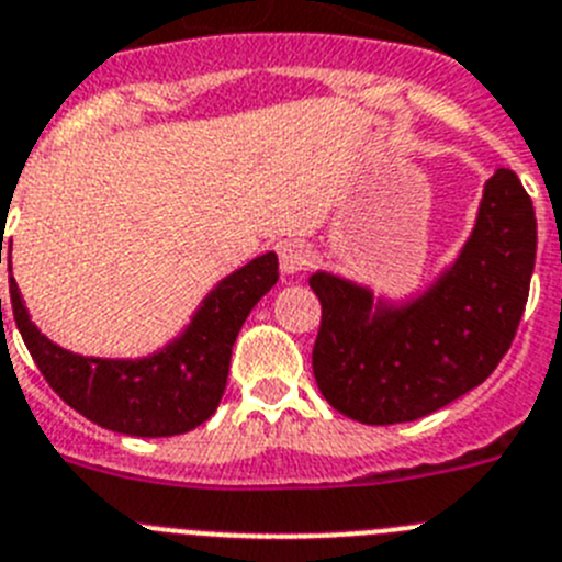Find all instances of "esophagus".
Returning a JSON list of instances; mask_svg holds the SVG:
<instances>
[{
    "label": "esophagus",
    "mask_w": 562,
    "mask_h": 562,
    "mask_svg": "<svg viewBox=\"0 0 562 562\" xmlns=\"http://www.w3.org/2000/svg\"><path fill=\"white\" fill-rule=\"evenodd\" d=\"M308 247L301 245V241H284V245L278 247V261H281V272L284 276H301L303 270L308 267Z\"/></svg>",
    "instance_id": "1"
}]
</instances>
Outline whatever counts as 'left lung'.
<instances>
[{"label":"left lung","instance_id":"obj_1","mask_svg":"<svg viewBox=\"0 0 562 562\" xmlns=\"http://www.w3.org/2000/svg\"><path fill=\"white\" fill-rule=\"evenodd\" d=\"M535 247L532 200L513 169H498L460 259L406 306L373 312L368 290L315 272L323 317L312 370L323 398L359 424L390 426L480 387L518 331Z\"/></svg>","mask_w":562,"mask_h":562}]
</instances>
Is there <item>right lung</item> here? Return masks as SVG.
Masks as SVG:
<instances>
[{"mask_svg":"<svg viewBox=\"0 0 562 562\" xmlns=\"http://www.w3.org/2000/svg\"><path fill=\"white\" fill-rule=\"evenodd\" d=\"M2 265V250H0ZM278 281L276 254L231 272L203 301L183 337L147 359H94L64 351L30 321L10 278V306L30 357L49 387L91 424L133 437H172L214 415L225 393L231 348L250 308ZM2 317V297H0Z\"/></svg>","mask_w":562,"mask_h":562,"instance_id":"add662e5","label":"right lung"}]
</instances>
